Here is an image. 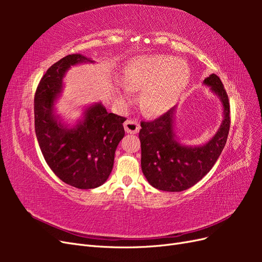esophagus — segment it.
Here are the masks:
<instances>
[{"instance_id":"obj_1","label":"esophagus","mask_w":262,"mask_h":262,"mask_svg":"<svg viewBox=\"0 0 262 262\" xmlns=\"http://www.w3.org/2000/svg\"><path fill=\"white\" fill-rule=\"evenodd\" d=\"M124 130L126 133L130 134H136L140 130V124L136 120H126L124 122Z\"/></svg>"}]
</instances>
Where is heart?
Listing matches in <instances>:
<instances>
[{
    "label": "heart",
    "instance_id": "1",
    "mask_svg": "<svg viewBox=\"0 0 262 262\" xmlns=\"http://www.w3.org/2000/svg\"><path fill=\"white\" fill-rule=\"evenodd\" d=\"M190 78L187 62L166 54L141 55L130 60L121 71L123 87L118 100L126 104L131 91L140 92V106L147 116L164 115L175 106Z\"/></svg>",
    "mask_w": 262,
    "mask_h": 262
}]
</instances>
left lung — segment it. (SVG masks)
Segmentation results:
<instances>
[{"label": "left lung", "instance_id": "obj_1", "mask_svg": "<svg viewBox=\"0 0 262 262\" xmlns=\"http://www.w3.org/2000/svg\"><path fill=\"white\" fill-rule=\"evenodd\" d=\"M203 85L219 97L223 120L219 130L204 144L188 145L176 133L177 106L154 121L141 122V167L148 184L158 190L179 192L200 181L217 161L229 131V102L220 77L211 74Z\"/></svg>", "mask_w": 262, "mask_h": 262}]
</instances>
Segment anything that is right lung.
<instances>
[{"mask_svg":"<svg viewBox=\"0 0 262 262\" xmlns=\"http://www.w3.org/2000/svg\"><path fill=\"white\" fill-rule=\"evenodd\" d=\"M95 63L80 53L69 54L51 66L35 94V130L47 164L66 184L93 189L105 184L114 167L117 146L123 137V117L108 113L101 102L83 109L81 119L71 124L55 110L68 71Z\"/></svg>","mask_w":262,"mask_h":262,"instance_id":"add662e5","label":"right lung"}]
</instances>
